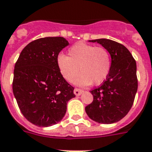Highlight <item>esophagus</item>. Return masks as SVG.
Wrapping results in <instances>:
<instances>
[{
    "instance_id": "esophagus-1",
    "label": "esophagus",
    "mask_w": 152,
    "mask_h": 152,
    "mask_svg": "<svg viewBox=\"0 0 152 152\" xmlns=\"http://www.w3.org/2000/svg\"><path fill=\"white\" fill-rule=\"evenodd\" d=\"M83 91L79 90V89H75V91H74V93H75V94L76 96H79V95H81V94H83Z\"/></svg>"
}]
</instances>
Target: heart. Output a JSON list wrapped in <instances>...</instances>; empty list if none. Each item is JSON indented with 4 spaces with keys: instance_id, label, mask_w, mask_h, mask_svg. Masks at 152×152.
<instances>
[{
    "instance_id": "obj_1",
    "label": "heart",
    "mask_w": 152,
    "mask_h": 152,
    "mask_svg": "<svg viewBox=\"0 0 152 152\" xmlns=\"http://www.w3.org/2000/svg\"><path fill=\"white\" fill-rule=\"evenodd\" d=\"M68 55L59 54L57 64L62 77L71 82L75 78V85L86 86L99 85L106 80L110 69V56L103 47H96L83 42H78L69 49Z\"/></svg>"
}]
</instances>
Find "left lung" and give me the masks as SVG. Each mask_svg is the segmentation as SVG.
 I'll return each mask as SVG.
<instances>
[{
	"label": "left lung",
	"instance_id": "1",
	"mask_svg": "<svg viewBox=\"0 0 152 152\" xmlns=\"http://www.w3.org/2000/svg\"><path fill=\"white\" fill-rule=\"evenodd\" d=\"M89 42L99 43L109 52L111 65L106 81L91 91L94 100L86 107V112L99 124H115L126 116L134 102L138 89L136 62L120 43L107 38Z\"/></svg>",
	"mask_w": 152,
	"mask_h": 152
}]
</instances>
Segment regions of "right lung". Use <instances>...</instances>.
I'll return each instance as SVG.
<instances>
[{
	"instance_id": "right-lung-1",
	"label": "right lung",
	"mask_w": 152,
	"mask_h": 152,
	"mask_svg": "<svg viewBox=\"0 0 152 152\" xmlns=\"http://www.w3.org/2000/svg\"><path fill=\"white\" fill-rule=\"evenodd\" d=\"M69 45L66 38L47 37L28 43L21 51L13 72L12 92L25 118L36 126L58 124L75 95L74 87L59 71L57 58Z\"/></svg>"
}]
</instances>
